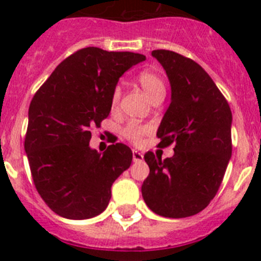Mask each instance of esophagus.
Here are the masks:
<instances>
[{
    "mask_svg": "<svg viewBox=\"0 0 261 261\" xmlns=\"http://www.w3.org/2000/svg\"><path fill=\"white\" fill-rule=\"evenodd\" d=\"M132 154H133V162H140V161H142V158H144L142 153H140L138 150H133Z\"/></svg>",
    "mask_w": 261,
    "mask_h": 261,
    "instance_id": "esophagus-1",
    "label": "esophagus"
}]
</instances>
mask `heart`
Returning a JSON list of instances; mask_svg holds the SVG:
<instances>
[{
    "label": "heart",
    "instance_id": "obj_1",
    "mask_svg": "<svg viewBox=\"0 0 261 261\" xmlns=\"http://www.w3.org/2000/svg\"><path fill=\"white\" fill-rule=\"evenodd\" d=\"M138 84L141 85L145 94L147 95V98L150 99L151 103L162 102L166 94V85L162 78H161V75H158L151 70H145L138 75ZM120 95H121V91H120L119 87H116L114 90V93H112V96H111L112 108H116L117 103L120 100ZM147 132H149V126L132 123L124 129V136L130 141L138 142L142 138V136Z\"/></svg>",
    "mask_w": 261,
    "mask_h": 261
}]
</instances>
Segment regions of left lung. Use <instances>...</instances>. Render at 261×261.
Returning a JSON list of instances; mask_svg holds the SVG:
<instances>
[{
  "instance_id": "left-lung-1",
  "label": "left lung",
  "mask_w": 261,
  "mask_h": 261,
  "mask_svg": "<svg viewBox=\"0 0 261 261\" xmlns=\"http://www.w3.org/2000/svg\"><path fill=\"white\" fill-rule=\"evenodd\" d=\"M151 56L165 69L171 102L156 136L159 146L175 144L174 155L145 154L150 174L141 187L151 212L167 218L197 214L209 205L222 183L231 156L232 115L209 74L193 60L172 50Z\"/></svg>"
}]
</instances>
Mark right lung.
Listing matches in <instances>:
<instances>
[{
    "label": "right lung",
    "mask_w": 261,
    "mask_h": 261,
    "mask_svg": "<svg viewBox=\"0 0 261 261\" xmlns=\"http://www.w3.org/2000/svg\"><path fill=\"white\" fill-rule=\"evenodd\" d=\"M145 60L140 53L84 48L64 60L31 100L24 150L39 195L59 216H99L112 183L132 163L124 144L103 154L91 149L90 128L110 115L119 78Z\"/></svg>",
    "instance_id": "add662e5"
}]
</instances>
